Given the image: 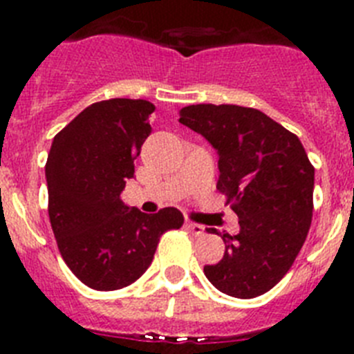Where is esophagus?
Returning <instances> with one entry per match:
<instances>
[{
    "instance_id": "34e87169",
    "label": "esophagus",
    "mask_w": 354,
    "mask_h": 354,
    "mask_svg": "<svg viewBox=\"0 0 354 354\" xmlns=\"http://www.w3.org/2000/svg\"><path fill=\"white\" fill-rule=\"evenodd\" d=\"M186 227H187V230L195 234V236H202V234H204V230H205V228L202 227V225L193 223V221H186Z\"/></svg>"
}]
</instances>
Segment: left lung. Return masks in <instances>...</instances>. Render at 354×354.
I'll return each mask as SVG.
<instances>
[{
    "instance_id": "left-lung-1",
    "label": "left lung",
    "mask_w": 354,
    "mask_h": 354,
    "mask_svg": "<svg viewBox=\"0 0 354 354\" xmlns=\"http://www.w3.org/2000/svg\"><path fill=\"white\" fill-rule=\"evenodd\" d=\"M179 115L218 150L216 187L239 218V234H223V259L205 266V277L234 298L261 296L286 277L305 243L314 167L298 136L259 109L193 104Z\"/></svg>"
}]
</instances>
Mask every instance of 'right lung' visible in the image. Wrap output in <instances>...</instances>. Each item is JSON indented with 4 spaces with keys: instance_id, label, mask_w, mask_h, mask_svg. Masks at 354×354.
Here are the masks:
<instances>
[{
    "instance_id": "right-lung-1",
    "label": "right lung",
    "mask_w": 354,
    "mask_h": 354,
    "mask_svg": "<svg viewBox=\"0 0 354 354\" xmlns=\"http://www.w3.org/2000/svg\"><path fill=\"white\" fill-rule=\"evenodd\" d=\"M154 109L143 99L93 102L56 134L49 150L48 211L56 245L72 273L95 290L136 282L159 237L184 223L179 209L145 214L120 200Z\"/></svg>"
}]
</instances>
